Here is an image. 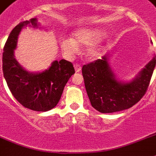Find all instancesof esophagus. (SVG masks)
<instances>
[{
	"label": "esophagus",
	"instance_id": "esophagus-1",
	"mask_svg": "<svg viewBox=\"0 0 156 156\" xmlns=\"http://www.w3.org/2000/svg\"><path fill=\"white\" fill-rule=\"evenodd\" d=\"M74 68H75L76 73H80L81 71V67L80 66L79 64H75V65H74Z\"/></svg>",
	"mask_w": 156,
	"mask_h": 156
}]
</instances>
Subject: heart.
<instances>
[{
	"instance_id": "1",
	"label": "heart",
	"mask_w": 156,
	"mask_h": 156,
	"mask_svg": "<svg viewBox=\"0 0 156 156\" xmlns=\"http://www.w3.org/2000/svg\"><path fill=\"white\" fill-rule=\"evenodd\" d=\"M104 30L99 28H81L73 33V38L67 37L60 41V48L68 55H72L78 49V46L87 45L85 50L86 56L96 59L104 50L103 40Z\"/></svg>"
}]
</instances>
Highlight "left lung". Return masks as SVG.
<instances>
[{
    "label": "left lung",
    "mask_w": 156,
    "mask_h": 156,
    "mask_svg": "<svg viewBox=\"0 0 156 156\" xmlns=\"http://www.w3.org/2000/svg\"><path fill=\"white\" fill-rule=\"evenodd\" d=\"M110 55L83 65L82 74L90 102L101 113L130 108L144 96L155 67L156 56L130 81L118 79L110 66Z\"/></svg>",
    "instance_id": "8db88e82"
}]
</instances>
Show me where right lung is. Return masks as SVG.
<instances>
[{
    "instance_id": "right-lung-1",
    "label": "right lung",
    "mask_w": 156,
    "mask_h": 156,
    "mask_svg": "<svg viewBox=\"0 0 156 156\" xmlns=\"http://www.w3.org/2000/svg\"><path fill=\"white\" fill-rule=\"evenodd\" d=\"M37 18L20 22L8 37L2 56L4 77L12 96L24 107L37 112H47L56 106L69 78L75 73L73 64L66 60H54L48 69L31 73L16 60L14 51L23 28H38Z\"/></svg>"
}]
</instances>
